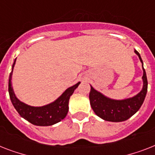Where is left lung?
<instances>
[{
	"mask_svg": "<svg viewBox=\"0 0 155 155\" xmlns=\"http://www.w3.org/2000/svg\"><path fill=\"white\" fill-rule=\"evenodd\" d=\"M134 52L138 55L140 61L142 63L143 69V87L138 94L132 98L122 101H116L107 98L91 86V91L89 93L90 104L92 106L94 113L103 120L113 122H120L128 120L139 110V108L143 104L147 92L148 82L146 71L143 68V62L140 56V54L136 50Z\"/></svg>",
	"mask_w": 155,
	"mask_h": 155,
	"instance_id": "1",
	"label": "left lung"
}]
</instances>
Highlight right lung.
<instances>
[{
	"mask_svg": "<svg viewBox=\"0 0 155 155\" xmlns=\"http://www.w3.org/2000/svg\"><path fill=\"white\" fill-rule=\"evenodd\" d=\"M15 61L14 60L12 71L9 75L8 93L13 107L18 111L21 117H22L24 119L28 120L33 125H39V126H48V125H54L64 119L68 113V108H69L68 103H69L70 97L72 95L75 88L79 86L80 82L68 88L53 103L42 107H33V106L27 105L21 102L16 97L11 84V78H12V73L15 64Z\"/></svg>",
	"mask_w": 155,
	"mask_h": 155,
	"instance_id": "obj_1",
	"label": "right lung"
}]
</instances>
